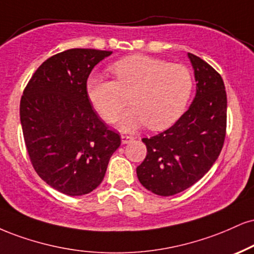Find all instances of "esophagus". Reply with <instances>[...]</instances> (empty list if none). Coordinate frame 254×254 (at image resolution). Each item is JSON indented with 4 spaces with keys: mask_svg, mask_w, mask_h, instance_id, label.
<instances>
[{
    "mask_svg": "<svg viewBox=\"0 0 254 254\" xmlns=\"http://www.w3.org/2000/svg\"><path fill=\"white\" fill-rule=\"evenodd\" d=\"M133 140V137L130 136V135H122V143L123 144H127V143L132 142Z\"/></svg>",
    "mask_w": 254,
    "mask_h": 254,
    "instance_id": "1",
    "label": "esophagus"
}]
</instances>
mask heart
Listing matches in <instances>:
<instances>
[{
  "mask_svg": "<svg viewBox=\"0 0 254 254\" xmlns=\"http://www.w3.org/2000/svg\"><path fill=\"white\" fill-rule=\"evenodd\" d=\"M115 80L91 75L86 92L104 121L112 123L130 102L133 104L121 119L123 130L148 125L151 130L172 127L185 114L193 93L190 69L142 54L125 57L110 66Z\"/></svg>",
  "mask_w": 254,
  "mask_h": 254,
  "instance_id": "heart-1",
  "label": "heart"
}]
</instances>
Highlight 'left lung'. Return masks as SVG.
Masks as SVG:
<instances>
[{"instance_id": "obj_1", "label": "left lung", "mask_w": 254, "mask_h": 254, "mask_svg": "<svg viewBox=\"0 0 254 254\" xmlns=\"http://www.w3.org/2000/svg\"><path fill=\"white\" fill-rule=\"evenodd\" d=\"M196 94L173 127L143 138L146 156L136 172L143 187L172 196L196 183L212 168L224 146L227 96L221 75L209 64L188 53Z\"/></svg>"}]
</instances>
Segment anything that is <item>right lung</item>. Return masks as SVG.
Listing matches in <instances>:
<instances>
[{
	"label": "right lung",
	"instance_id": "right-lung-1",
	"mask_svg": "<svg viewBox=\"0 0 254 254\" xmlns=\"http://www.w3.org/2000/svg\"><path fill=\"white\" fill-rule=\"evenodd\" d=\"M111 53L72 48L48 58L21 97V125L33 168L69 196L96 189L121 145V136L98 117L86 92L93 67Z\"/></svg>",
	"mask_w": 254,
	"mask_h": 254
}]
</instances>
